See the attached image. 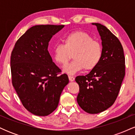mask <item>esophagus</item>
<instances>
[{
    "instance_id": "esophagus-1",
    "label": "esophagus",
    "mask_w": 135,
    "mask_h": 135,
    "mask_svg": "<svg viewBox=\"0 0 135 135\" xmlns=\"http://www.w3.org/2000/svg\"><path fill=\"white\" fill-rule=\"evenodd\" d=\"M69 79L70 81H71V82L74 81V80H75V78H74L73 76H71V75H69Z\"/></svg>"
}]
</instances>
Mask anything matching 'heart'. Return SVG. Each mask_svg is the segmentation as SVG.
I'll use <instances>...</instances> for the list:
<instances>
[{
	"mask_svg": "<svg viewBox=\"0 0 135 135\" xmlns=\"http://www.w3.org/2000/svg\"><path fill=\"white\" fill-rule=\"evenodd\" d=\"M63 44H58L54 47L52 58L56 63L65 66L73 55L74 60L64 69L69 74H75L84 69H95L102 60V46L93 40L89 34L83 31H75L65 35Z\"/></svg>",
	"mask_w": 135,
	"mask_h": 135,
	"instance_id": "b5f03b06",
	"label": "heart"
}]
</instances>
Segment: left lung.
<instances>
[{"instance_id":"1","label":"left lung","mask_w":135,"mask_h":135,"mask_svg":"<svg viewBox=\"0 0 135 135\" xmlns=\"http://www.w3.org/2000/svg\"><path fill=\"white\" fill-rule=\"evenodd\" d=\"M101 37L102 60L89 74L75 78L79 86L77 97L80 108L89 114H98L115 102L125 75L123 48L117 37L105 26L92 23Z\"/></svg>"}]
</instances>
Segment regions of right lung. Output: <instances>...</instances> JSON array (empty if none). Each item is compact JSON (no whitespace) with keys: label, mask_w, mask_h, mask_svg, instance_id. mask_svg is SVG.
<instances>
[{"label":"right lung","mask_w":135,"mask_h":135,"mask_svg":"<svg viewBox=\"0 0 135 135\" xmlns=\"http://www.w3.org/2000/svg\"><path fill=\"white\" fill-rule=\"evenodd\" d=\"M64 25H41L30 28L17 41L11 52L12 83L25 108L46 116L58 107L63 89L69 83L65 74L52 61L49 42Z\"/></svg>","instance_id":"add662e5"}]
</instances>
